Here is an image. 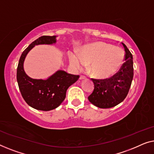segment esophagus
<instances>
[{
	"label": "esophagus",
	"instance_id": "obj_1",
	"mask_svg": "<svg viewBox=\"0 0 154 154\" xmlns=\"http://www.w3.org/2000/svg\"><path fill=\"white\" fill-rule=\"evenodd\" d=\"M86 79V77L84 76H82V75H81V76L79 77V79L80 80H82V79Z\"/></svg>",
	"mask_w": 154,
	"mask_h": 154
}]
</instances>
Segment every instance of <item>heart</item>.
Masks as SVG:
<instances>
[{"mask_svg": "<svg viewBox=\"0 0 154 154\" xmlns=\"http://www.w3.org/2000/svg\"><path fill=\"white\" fill-rule=\"evenodd\" d=\"M125 56L122 48L103 42L86 45L79 53L74 50L68 52L69 62L73 69L82 70L88 66L90 74L100 79L116 74L124 63Z\"/></svg>", "mask_w": 154, "mask_h": 154, "instance_id": "1", "label": "heart"}]
</instances>
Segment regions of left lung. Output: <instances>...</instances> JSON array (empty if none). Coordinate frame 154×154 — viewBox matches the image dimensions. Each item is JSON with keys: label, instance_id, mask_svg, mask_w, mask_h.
<instances>
[{"label": "left lung", "instance_id": "obj_1", "mask_svg": "<svg viewBox=\"0 0 154 154\" xmlns=\"http://www.w3.org/2000/svg\"><path fill=\"white\" fill-rule=\"evenodd\" d=\"M125 51V63L117 73L108 79H92L94 90L88 97L99 108H111L119 105L128 94L133 78V55L122 43Z\"/></svg>", "mask_w": 154, "mask_h": 154}]
</instances>
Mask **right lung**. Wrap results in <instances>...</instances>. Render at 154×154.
<instances>
[{
    "mask_svg": "<svg viewBox=\"0 0 154 154\" xmlns=\"http://www.w3.org/2000/svg\"><path fill=\"white\" fill-rule=\"evenodd\" d=\"M56 42V35L40 37L23 51L17 67V79L21 96L28 105L38 110L49 111L58 107L66 98L69 86L79 77V75L68 74L59 70L47 79H37L28 76L25 72V58L35 45H53Z\"/></svg>",
    "mask_w": 154,
    "mask_h": 154,
    "instance_id": "obj_1",
    "label": "right lung"
}]
</instances>
